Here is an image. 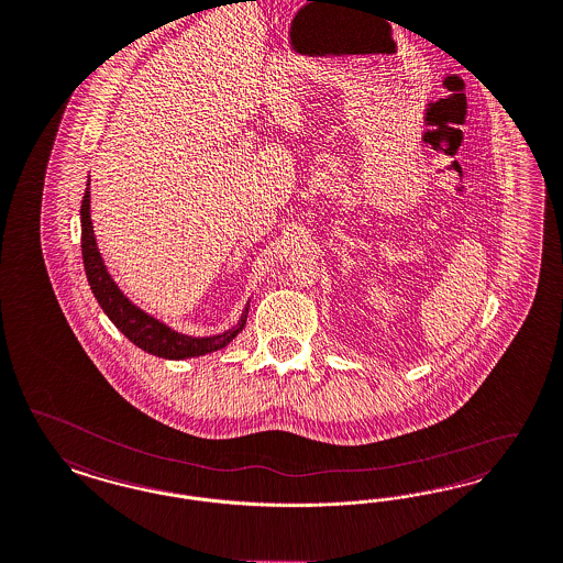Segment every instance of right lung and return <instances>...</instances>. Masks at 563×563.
I'll return each mask as SVG.
<instances>
[{
  "label": "right lung",
  "mask_w": 563,
  "mask_h": 563,
  "mask_svg": "<svg viewBox=\"0 0 563 563\" xmlns=\"http://www.w3.org/2000/svg\"><path fill=\"white\" fill-rule=\"evenodd\" d=\"M80 229H82V234H80L82 264H85L91 291L96 295L101 310L106 311V316L117 324V329L129 341L135 343L136 347L157 355V357H166V360L197 357V355H206V353L227 347L245 327V318L250 311L247 308L243 311V316L234 329L216 334V336L197 339V336H187V334L168 329L166 324L155 320L154 316L139 310L135 303H131L118 289L117 283L106 271L103 260L99 255L96 234L91 227V216H89V183H87V191L82 195V203H80Z\"/></svg>",
  "instance_id": "1"
}]
</instances>
